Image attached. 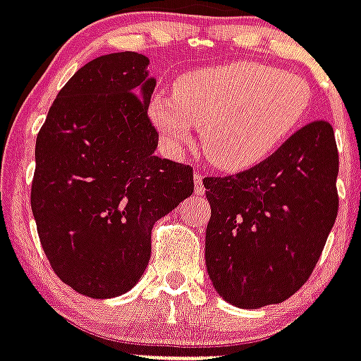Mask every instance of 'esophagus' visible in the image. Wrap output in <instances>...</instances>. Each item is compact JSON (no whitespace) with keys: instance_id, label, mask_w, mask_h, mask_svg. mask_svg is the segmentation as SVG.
Listing matches in <instances>:
<instances>
[{"instance_id":"esophagus-1","label":"esophagus","mask_w":361,"mask_h":361,"mask_svg":"<svg viewBox=\"0 0 361 361\" xmlns=\"http://www.w3.org/2000/svg\"><path fill=\"white\" fill-rule=\"evenodd\" d=\"M204 190H206V187H204V176L200 174V172H196L195 174V192L196 195H204Z\"/></svg>"}]
</instances>
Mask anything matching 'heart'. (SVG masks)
<instances>
[{"label":"heart","instance_id":"b5f03b06","mask_svg":"<svg viewBox=\"0 0 361 361\" xmlns=\"http://www.w3.org/2000/svg\"><path fill=\"white\" fill-rule=\"evenodd\" d=\"M312 105L306 79L254 61L221 64L176 79L172 98L155 96L150 118L171 146L200 126L207 159L243 171L272 154L297 130Z\"/></svg>","mask_w":361,"mask_h":361}]
</instances>
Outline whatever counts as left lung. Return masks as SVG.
I'll return each mask as SVG.
<instances>
[{"instance_id": "8db88e82", "label": "left lung", "mask_w": 361, "mask_h": 361, "mask_svg": "<svg viewBox=\"0 0 361 361\" xmlns=\"http://www.w3.org/2000/svg\"><path fill=\"white\" fill-rule=\"evenodd\" d=\"M334 128L313 120L248 171L204 178L206 267L237 307L283 302L307 282L338 216Z\"/></svg>"}]
</instances>
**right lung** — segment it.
Here are the masks:
<instances>
[{
    "mask_svg": "<svg viewBox=\"0 0 361 361\" xmlns=\"http://www.w3.org/2000/svg\"><path fill=\"white\" fill-rule=\"evenodd\" d=\"M148 57L109 54L79 68L37 135L31 209L49 265L90 298L124 295L152 254V228L192 195V166L154 154Z\"/></svg>",
    "mask_w": 361,
    "mask_h": 361,
    "instance_id": "right-lung-1",
    "label": "right lung"
}]
</instances>
